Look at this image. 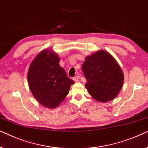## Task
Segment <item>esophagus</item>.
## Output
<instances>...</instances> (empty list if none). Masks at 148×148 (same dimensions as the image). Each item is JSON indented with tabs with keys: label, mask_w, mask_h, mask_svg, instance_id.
I'll use <instances>...</instances> for the list:
<instances>
[{
	"label": "esophagus",
	"mask_w": 148,
	"mask_h": 148,
	"mask_svg": "<svg viewBox=\"0 0 148 148\" xmlns=\"http://www.w3.org/2000/svg\"><path fill=\"white\" fill-rule=\"evenodd\" d=\"M73 79H74V80L75 82H78V80H79V79H80V76H76L74 78H73Z\"/></svg>",
	"instance_id": "esophagus-1"
}]
</instances>
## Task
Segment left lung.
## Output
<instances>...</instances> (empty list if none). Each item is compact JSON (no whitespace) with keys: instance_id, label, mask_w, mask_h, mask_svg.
<instances>
[{"instance_id":"8db88e82","label":"left lung","mask_w":148,"mask_h":148,"mask_svg":"<svg viewBox=\"0 0 148 148\" xmlns=\"http://www.w3.org/2000/svg\"><path fill=\"white\" fill-rule=\"evenodd\" d=\"M82 69L88 93L97 101L113 100L121 91L124 74L116 60L107 51L99 50L85 58Z\"/></svg>"}]
</instances>
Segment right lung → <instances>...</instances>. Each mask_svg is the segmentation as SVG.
Returning a JSON list of instances; mask_svg holds the SVG:
<instances>
[{"mask_svg": "<svg viewBox=\"0 0 148 148\" xmlns=\"http://www.w3.org/2000/svg\"><path fill=\"white\" fill-rule=\"evenodd\" d=\"M60 58L54 51L44 49L35 57L27 72L32 94L44 107L53 109L62 103L74 81L60 66Z\"/></svg>", "mask_w": 148, "mask_h": 148, "instance_id": "obj_1", "label": "right lung"}]
</instances>
